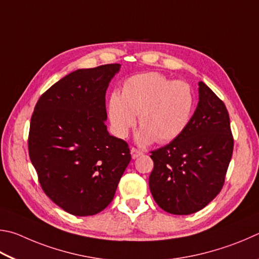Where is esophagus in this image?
<instances>
[{
	"label": "esophagus",
	"instance_id": "34e87169",
	"mask_svg": "<svg viewBox=\"0 0 259 259\" xmlns=\"http://www.w3.org/2000/svg\"><path fill=\"white\" fill-rule=\"evenodd\" d=\"M131 155H132V158H133V159H135V158H138V157H140V156H142V155H143V152H142L141 150H138V149L132 148V149H131Z\"/></svg>",
	"mask_w": 259,
	"mask_h": 259
}]
</instances>
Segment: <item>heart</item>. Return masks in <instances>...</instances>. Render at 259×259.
<instances>
[{
  "label": "heart",
  "instance_id": "heart-1",
  "mask_svg": "<svg viewBox=\"0 0 259 259\" xmlns=\"http://www.w3.org/2000/svg\"><path fill=\"white\" fill-rule=\"evenodd\" d=\"M193 107V92L188 83L171 80L159 72H146L130 77L122 85L121 95H110L108 117L118 138L128 135L139 116V143H167L184 132Z\"/></svg>",
  "mask_w": 259,
  "mask_h": 259
}]
</instances>
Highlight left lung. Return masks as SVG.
Masks as SVG:
<instances>
[{
	"label": "left lung",
	"mask_w": 259,
	"mask_h": 259,
	"mask_svg": "<svg viewBox=\"0 0 259 259\" xmlns=\"http://www.w3.org/2000/svg\"><path fill=\"white\" fill-rule=\"evenodd\" d=\"M199 101L184 132L152 151L149 188L161 209L190 215L206 207L223 188L233 138L223 101L199 81Z\"/></svg>",
	"instance_id": "8db88e82"
}]
</instances>
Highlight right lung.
Returning <instances> with one entry per match:
<instances>
[{
    "instance_id": "right-lung-1",
    "label": "right lung",
    "mask_w": 259,
    "mask_h": 259,
    "mask_svg": "<svg viewBox=\"0 0 259 259\" xmlns=\"http://www.w3.org/2000/svg\"><path fill=\"white\" fill-rule=\"evenodd\" d=\"M119 63L70 72L36 103L28 150L45 194L75 216L112 201L131 161L124 140L107 131L106 92Z\"/></svg>"
}]
</instances>
